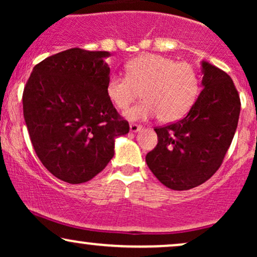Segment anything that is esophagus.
Listing matches in <instances>:
<instances>
[{"label": "esophagus", "mask_w": 257, "mask_h": 257, "mask_svg": "<svg viewBox=\"0 0 257 257\" xmlns=\"http://www.w3.org/2000/svg\"><path fill=\"white\" fill-rule=\"evenodd\" d=\"M131 132L133 133H137V132H140L141 129H143V125H139V124H135V123H131Z\"/></svg>", "instance_id": "1"}]
</instances>
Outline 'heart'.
I'll return each mask as SVG.
<instances>
[{
  "mask_svg": "<svg viewBox=\"0 0 257 257\" xmlns=\"http://www.w3.org/2000/svg\"><path fill=\"white\" fill-rule=\"evenodd\" d=\"M199 84L198 73L191 64L146 53L125 64V77L112 75L108 78L106 94L118 110H125L141 91L144 101L129 108L125 116L132 120L157 116L161 122L170 123L192 107Z\"/></svg>",
  "mask_w": 257,
  "mask_h": 257,
  "instance_id": "obj_1",
  "label": "heart"
}]
</instances>
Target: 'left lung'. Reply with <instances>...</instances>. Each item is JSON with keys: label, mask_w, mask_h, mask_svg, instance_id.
<instances>
[{"label": "left lung", "mask_w": 257, "mask_h": 257, "mask_svg": "<svg viewBox=\"0 0 257 257\" xmlns=\"http://www.w3.org/2000/svg\"><path fill=\"white\" fill-rule=\"evenodd\" d=\"M203 89L187 116L156 126L158 144L146 155L153 175L168 188L186 191L216 173L234 137L240 99L232 78L205 61Z\"/></svg>", "instance_id": "obj_1"}]
</instances>
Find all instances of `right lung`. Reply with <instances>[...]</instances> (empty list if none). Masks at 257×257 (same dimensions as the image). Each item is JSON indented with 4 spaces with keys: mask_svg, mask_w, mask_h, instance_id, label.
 Listing matches in <instances>:
<instances>
[{
    "mask_svg": "<svg viewBox=\"0 0 257 257\" xmlns=\"http://www.w3.org/2000/svg\"><path fill=\"white\" fill-rule=\"evenodd\" d=\"M108 52L71 48L46 58L32 70L23 110L37 157L55 178L87 182L114 155V138L129 123L106 94Z\"/></svg>",
    "mask_w": 257,
    "mask_h": 257,
    "instance_id": "add662e5",
    "label": "right lung"
}]
</instances>
